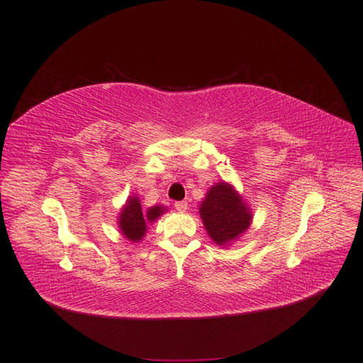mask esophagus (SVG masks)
Returning <instances> with one entry per match:
<instances>
[{"label":"esophagus","mask_w":363,"mask_h":363,"mask_svg":"<svg viewBox=\"0 0 363 363\" xmlns=\"http://www.w3.org/2000/svg\"><path fill=\"white\" fill-rule=\"evenodd\" d=\"M175 209L179 211V212H186V209H188V203L186 201H175Z\"/></svg>","instance_id":"esophagus-1"}]
</instances>
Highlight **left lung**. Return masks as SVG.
I'll return each instance as SVG.
<instances>
[{"label":"left lung","instance_id":"obj_1","mask_svg":"<svg viewBox=\"0 0 363 363\" xmlns=\"http://www.w3.org/2000/svg\"><path fill=\"white\" fill-rule=\"evenodd\" d=\"M200 216L208 234L217 245H226L248 229L251 212L228 183H217L201 201Z\"/></svg>","mask_w":363,"mask_h":363}]
</instances>
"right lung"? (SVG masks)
Listing matches in <instances>:
<instances>
[{
	"label": "right lung",
	"mask_w": 363,
	"mask_h": 363,
	"mask_svg": "<svg viewBox=\"0 0 363 363\" xmlns=\"http://www.w3.org/2000/svg\"><path fill=\"white\" fill-rule=\"evenodd\" d=\"M164 212L162 206H152L146 212L141 209L138 197H130L126 203V206L123 208L118 225L121 233L125 237H128L132 242L141 240V237L146 233V223L154 222L157 217H160Z\"/></svg>",
	"instance_id": "1"
}]
</instances>
